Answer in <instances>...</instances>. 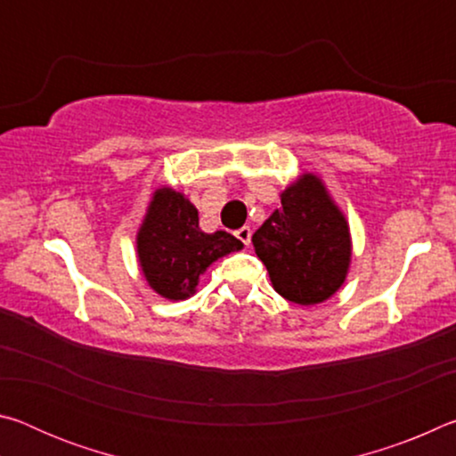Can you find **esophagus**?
<instances>
[{"label":"esophagus","instance_id":"esophagus-1","mask_svg":"<svg viewBox=\"0 0 456 456\" xmlns=\"http://www.w3.org/2000/svg\"><path fill=\"white\" fill-rule=\"evenodd\" d=\"M239 241L241 243H245V245H249L251 243V227H247V225H243L241 229H237L235 233H233Z\"/></svg>","mask_w":456,"mask_h":456}]
</instances>
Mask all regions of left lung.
<instances>
[{
  "mask_svg": "<svg viewBox=\"0 0 456 456\" xmlns=\"http://www.w3.org/2000/svg\"><path fill=\"white\" fill-rule=\"evenodd\" d=\"M251 241L275 291L293 304L323 302L348 273V223L314 175L281 192V209L272 213Z\"/></svg>",
  "mask_w": 456,
  "mask_h": 456,
  "instance_id": "left-lung-1",
  "label": "left lung"
}]
</instances>
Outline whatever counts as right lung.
Instances as JSON below:
<instances>
[{"instance_id": "1", "label": "right lung", "mask_w": 456, "mask_h": 456, "mask_svg": "<svg viewBox=\"0 0 456 456\" xmlns=\"http://www.w3.org/2000/svg\"><path fill=\"white\" fill-rule=\"evenodd\" d=\"M241 247L227 231L203 233L191 200L173 189H160L138 233V261L154 291L168 299H184L215 259Z\"/></svg>"}]
</instances>
